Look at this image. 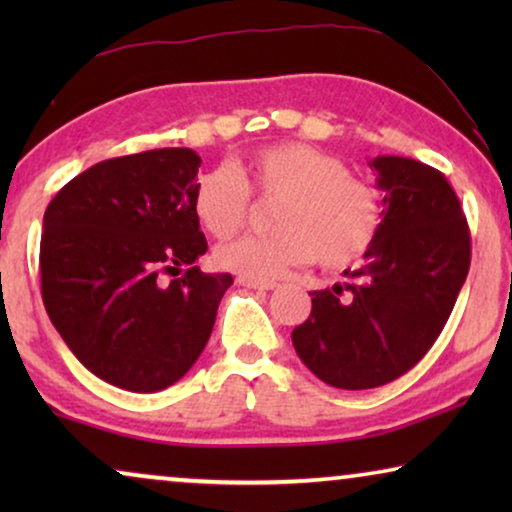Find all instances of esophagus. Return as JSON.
<instances>
[{
	"instance_id": "1",
	"label": "esophagus",
	"mask_w": 512,
	"mask_h": 512,
	"mask_svg": "<svg viewBox=\"0 0 512 512\" xmlns=\"http://www.w3.org/2000/svg\"><path fill=\"white\" fill-rule=\"evenodd\" d=\"M237 282L242 286H247V289H258V291H272L277 286L275 279H261V277H247V275H240L237 277Z\"/></svg>"
}]
</instances>
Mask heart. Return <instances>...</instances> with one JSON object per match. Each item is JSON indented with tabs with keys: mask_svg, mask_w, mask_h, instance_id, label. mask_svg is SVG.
Listing matches in <instances>:
<instances>
[{
	"mask_svg": "<svg viewBox=\"0 0 512 512\" xmlns=\"http://www.w3.org/2000/svg\"><path fill=\"white\" fill-rule=\"evenodd\" d=\"M249 193L277 198L275 235H244L216 249L223 268L247 277H277L317 258L321 268L340 270L363 258L382 228L380 195L354 177L345 160L310 144L265 146L237 160L233 170L202 172L193 188V212L214 237L244 226Z\"/></svg>",
	"mask_w": 512,
	"mask_h": 512,
	"instance_id": "b5f03b06",
	"label": "heart"
}]
</instances>
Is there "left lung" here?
Returning <instances> with one entry per match:
<instances>
[{
    "label": "left lung",
    "instance_id": "1",
    "mask_svg": "<svg viewBox=\"0 0 512 512\" xmlns=\"http://www.w3.org/2000/svg\"><path fill=\"white\" fill-rule=\"evenodd\" d=\"M380 235L352 282L312 291L291 338L300 361L338 389L382 387L422 361L450 319L471 265V233L457 193L436 167L377 156Z\"/></svg>",
    "mask_w": 512,
    "mask_h": 512
}]
</instances>
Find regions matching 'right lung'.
Wrapping results in <instances>:
<instances>
[{"label": "right lung", "instance_id": "1", "mask_svg": "<svg viewBox=\"0 0 512 512\" xmlns=\"http://www.w3.org/2000/svg\"><path fill=\"white\" fill-rule=\"evenodd\" d=\"M200 163L193 149L102 160L46 207V312L76 359L114 387L151 394L181 380L233 284L193 265L207 251L193 212ZM179 267L185 275L165 285Z\"/></svg>", "mask_w": 512, "mask_h": 512}]
</instances>
